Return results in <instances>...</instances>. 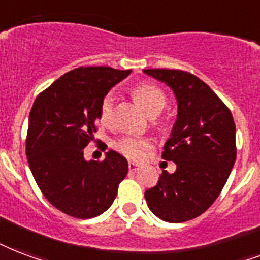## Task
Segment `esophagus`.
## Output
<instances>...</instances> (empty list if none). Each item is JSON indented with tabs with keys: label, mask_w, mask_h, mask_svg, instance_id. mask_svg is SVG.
<instances>
[{
	"label": "esophagus",
	"mask_w": 260,
	"mask_h": 260,
	"mask_svg": "<svg viewBox=\"0 0 260 260\" xmlns=\"http://www.w3.org/2000/svg\"><path fill=\"white\" fill-rule=\"evenodd\" d=\"M128 169H129L131 172H138V170L140 169V165H139V164H135V162H128Z\"/></svg>",
	"instance_id": "esophagus-1"
}]
</instances>
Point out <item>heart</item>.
I'll list each match as a JSON object with an SVG mask.
<instances>
[{"label":"heart","mask_w":260,"mask_h":260,"mask_svg":"<svg viewBox=\"0 0 260 260\" xmlns=\"http://www.w3.org/2000/svg\"><path fill=\"white\" fill-rule=\"evenodd\" d=\"M134 96L144 112L151 114H159L166 105V95L164 91L156 87L155 84L143 83L139 84L134 90ZM113 109H114V94L112 91L108 92L102 98L99 106V120L102 125H109L112 121ZM152 147V140L147 138H139V136H125L117 140L114 143V148L129 159L140 161L144 156L146 151Z\"/></svg>","instance_id":"heart-1"}]
</instances>
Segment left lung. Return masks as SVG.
I'll list each match as a JSON object with an SVG mask.
<instances>
[{
  "instance_id": "8db88e82",
  "label": "left lung",
  "mask_w": 260,
  "mask_h": 260,
  "mask_svg": "<svg viewBox=\"0 0 260 260\" xmlns=\"http://www.w3.org/2000/svg\"><path fill=\"white\" fill-rule=\"evenodd\" d=\"M165 83L177 99V118L162 158L176 172L162 170L144 192L148 209L166 222H185L213 205L236 161V126L231 110L205 82L177 69H144Z\"/></svg>"
}]
</instances>
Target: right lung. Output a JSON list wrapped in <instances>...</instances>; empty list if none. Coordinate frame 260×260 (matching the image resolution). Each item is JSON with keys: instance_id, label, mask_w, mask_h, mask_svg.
I'll use <instances>...</instances> for the list:
<instances>
[{"instance_id": "add662e5", "label": "right lung", "mask_w": 260, "mask_h": 260, "mask_svg": "<svg viewBox=\"0 0 260 260\" xmlns=\"http://www.w3.org/2000/svg\"><path fill=\"white\" fill-rule=\"evenodd\" d=\"M131 72L73 69L38 95L29 112V169L47 201L71 217L86 219L106 211L128 173L121 154L109 150L102 162L86 161L83 150L94 140L102 98Z\"/></svg>"}]
</instances>
